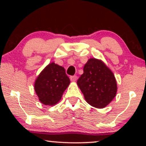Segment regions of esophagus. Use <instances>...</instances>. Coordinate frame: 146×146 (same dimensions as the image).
<instances>
[{
	"label": "esophagus",
	"mask_w": 146,
	"mask_h": 146,
	"mask_svg": "<svg viewBox=\"0 0 146 146\" xmlns=\"http://www.w3.org/2000/svg\"><path fill=\"white\" fill-rule=\"evenodd\" d=\"M70 79H71V82H75L77 80V79H78V77L76 75H74V76H71Z\"/></svg>",
	"instance_id": "esophagus-1"
}]
</instances>
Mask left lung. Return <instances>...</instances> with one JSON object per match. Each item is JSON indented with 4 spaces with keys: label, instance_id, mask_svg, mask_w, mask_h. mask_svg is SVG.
<instances>
[{
    "label": "left lung",
    "instance_id": "1",
    "mask_svg": "<svg viewBox=\"0 0 146 146\" xmlns=\"http://www.w3.org/2000/svg\"><path fill=\"white\" fill-rule=\"evenodd\" d=\"M77 84L86 102L96 108H105L116 96L115 75L102 60L88 59Z\"/></svg>",
    "mask_w": 146,
    "mask_h": 146
}]
</instances>
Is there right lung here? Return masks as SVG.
I'll return each mask as SVG.
<instances>
[{
  "label": "right lung",
  "mask_w": 146,
  "mask_h": 146,
  "mask_svg": "<svg viewBox=\"0 0 146 146\" xmlns=\"http://www.w3.org/2000/svg\"><path fill=\"white\" fill-rule=\"evenodd\" d=\"M70 83L64 68L52 62L37 76L34 90L42 104L53 106L61 100Z\"/></svg>",
  "instance_id": "obj_1"
}]
</instances>
